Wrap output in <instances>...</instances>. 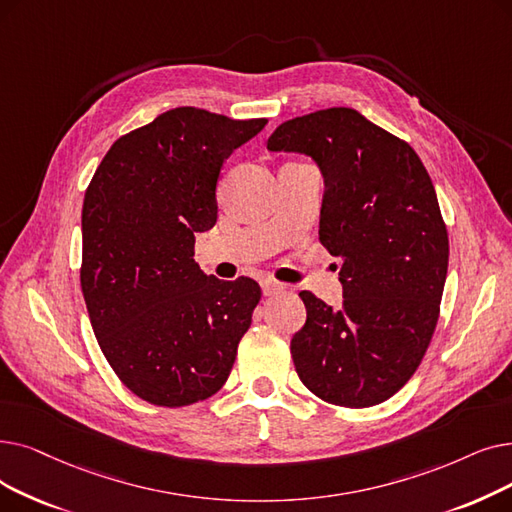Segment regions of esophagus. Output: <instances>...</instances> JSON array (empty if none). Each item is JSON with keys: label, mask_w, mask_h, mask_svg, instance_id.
Wrapping results in <instances>:
<instances>
[{"label": "esophagus", "mask_w": 512, "mask_h": 512, "mask_svg": "<svg viewBox=\"0 0 512 512\" xmlns=\"http://www.w3.org/2000/svg\"><path fill=\"white\" fill-rule=\"evenodd\" d=\"M261 291H263V295H265V297H270V295H278V293H282V291H284V286H282L280 282L272 280V278H263V280H261Z\"/></svg>", "instance_id": "obj_1"}]
</instances>
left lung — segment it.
<instances>
[{
	"label": "left lung",
	"mask_w": 512,
	"mask_h": 512,
	"mask_svg": "<svg viewBox=\"0 0 512 512\" xmlns=\"http://www.w3.org/2000/svg\"><path fill=\"white\" fill-rule=\"evenodd\" d=\"M270 152H297L324 177L320 242L341 257L343 305L303 291L291 353L324 402L368 408L402 389L425 355L448 276V232L431 177L410 144L353 108L276 127Z\"/></svg>",
	"instance_id": "obj_1"
}]
</instances>
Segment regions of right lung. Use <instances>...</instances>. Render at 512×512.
Returning a JSON list of instances; mask_svg holds the SVG:
<instances>
[{
  "mask_svg": "<svg viewBox=\"0 0 512 512\" xmlns=\"http://www.w3.org/2000/svg\"><path fill=\"white\" fill-rule=\"evenodd\" d=\"M268 119L180 106L119 138L85 192L81 288L108 364L138 397L180 408L226 383L261 288L198 268L230 154Z\"/></svg>",
  "mask_w": 512,
  "mask_h": 512,
  "instance_id": "obj_1",
  "label": "right lung"
}]
</instances>
